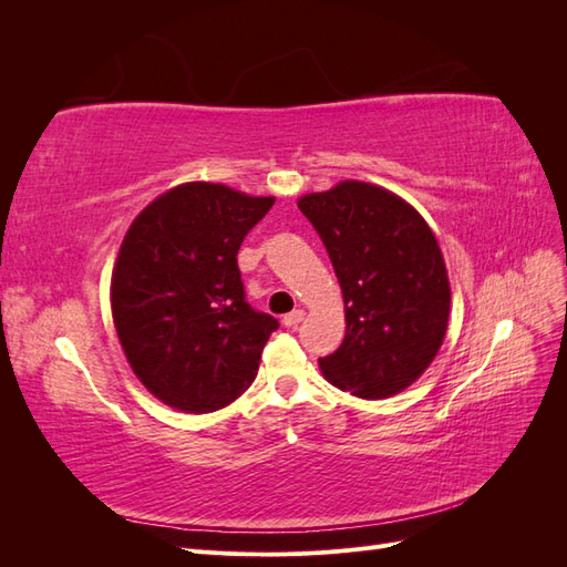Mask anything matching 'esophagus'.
I'll return each instance as SVG.
<instances>
[{
	"mask_svg": "<svg viewBox=\"0 0 567 567\" xmlns=\"http://www.w3.org/2000/svg\"><path fill=\"white\" fill-rule=\"evenodd\" d=\"M302 319H305V312L302 310H293V312L284 317V326H286V329H298V323Z\"/></svg>",
	"mask_w": 567,
	"mask_h": 567,
	"instance_id": "34e87169",
	"label": "esophagus"
}]
</instances>
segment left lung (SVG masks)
<instances>
[{
    "mask_svg": "<svg viewBox=\"0 0 567 567\" xmlns=\"http://www.w3.org/2000/svg\"><path fill=\"white\" fill-rule=\"evenodd\" d=\"M300 213L329 252L346 300V338L319 359L323 379L383 400L431 367L450 319V279L437 238L406 200L367 182L307 194Z\"/></svg>",
    "mask_w": 567,
    "mask_h": 567,
    "instance_id": "8db88e82",
    "label": "left lung"
}]
</instances>
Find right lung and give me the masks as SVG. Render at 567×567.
Returning a JSON list of instances; mask_svg holds the SVG:
<instances>
[{"instance_id":"obj_1","label":"right lung","mask_w":567,"mask_h":567,"mask_svg":"<svg viewBox=\"0 0 567 567\" xmlns=\"http://www.w3.org/2000/svg\"><path fill=\"white\" fill-rule=\"evenodd\" d=\"M271 205V196L188 182L127 229L111 281L113 321L136 379L165 404L208 414L255 381L279 321L246 302L236 255Z\"/></svg>"}]
</instances>
